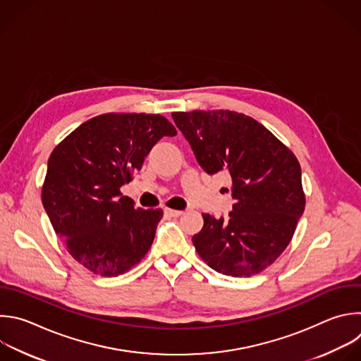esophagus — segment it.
I'll return each instance as SVG.
<instances>
[{
	"instance_id": "obj_1",
	"label": "esophagus",
	"mask_w": 361,
	"mask_h": 361,
	"mask_svg": "<svg viewBox=\"0 0 361 361\" xmlns=\"http://www.w3.org/2000/svg\"><path fill=\"white\" fill-rule=\"evenodd\" d=\"M164 214H166V215H169V216H174V218H177V216H180V215L183 214V211L171 209V208H164Z\"/></svg>"
}]
</instances>
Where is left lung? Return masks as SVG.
Here are the masks:
<instances>
[{
    "label": "left lung",
    "mask_w": 361,
    "mask_h": 361,
    "mask_svg": "<svg viewBox=\"0 0 361 361\" xmlns=\"http://www.w3.org/2000/svg\"><path fill=\"white\" fill-rule=\"evenodd\" d=\"M171 116L202 170L231 180L235 200L226 218L202 214L204 226L192 236L198 255L228 276L262 272L289 245L305 211L298 159L243 113L192 110Z\"/></svg>",
    "instance_id": "8db88e82"
}]
</instances>
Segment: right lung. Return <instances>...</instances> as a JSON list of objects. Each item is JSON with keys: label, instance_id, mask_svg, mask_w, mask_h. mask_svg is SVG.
I'll use <instances>...</instances> for the list:
<instances>
[{"label": "right lung", "instance_id": "obj_1", "mask_svg": "<svg viewBox=\"0 0 361 361\" xmlns=\"http://www.w3.org/2000/svg\"><path fill=\"white\" fill-rule=\"evenodd\" d=\"M164 116L106 113L89 118L51 153L42 204L68 252L90 272L117 276L149 252L163 209L136 208L120 192L164 136Z\"/></svg>", "mask_w": 361, "mask_h": 361}]
</instances>
